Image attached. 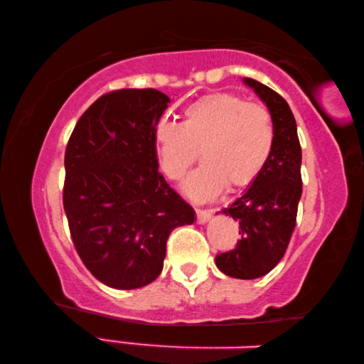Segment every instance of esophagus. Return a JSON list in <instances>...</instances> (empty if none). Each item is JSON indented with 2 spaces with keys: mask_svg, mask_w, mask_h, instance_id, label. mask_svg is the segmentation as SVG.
Instances as JSON below:
<instances>
[{
  "mask_svg": "<svg viewBox=\"0 0 364 364\" xmlns=\"http://www.w3.org/2000/svg\"><path fill=\"white\" fill-rule=\"evenodd\" d=\"M212 210H204V208H196V220L197 223H205V221L210 220Z\"/></svg>",
  "mask_w": 364,
  "mask_h": 364,
  "instance_id": "esophagus-1",
  "label": "esophagus"
}]
</instances>
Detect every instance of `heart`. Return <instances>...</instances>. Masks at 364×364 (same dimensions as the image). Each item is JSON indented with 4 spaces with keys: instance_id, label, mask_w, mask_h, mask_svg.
Returning a JSON list of instances; mask_svg holds the SVG:
<instances>
[{
    "instance_id": "heart-1",
    "label": "heart",
    "mask_w": 364,
    "mask_h": 364,
    "mask_svg": "<svg viewBox=\"0 0 364 364\" xmlns=\"http://www.w3.org/2000/svg\"><path fill=\"white\" fill-rule=\"evenodd\" d=\"M160 165L180 181L200 157L205 160L184 184L196 200L254 184L274 147L269 110L234 93H212L189 104L181 123H159L154 133Z\"/></svg>"
}]
</instances>
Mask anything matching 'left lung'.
<instances>
[{
    "label": "left lung",
    "mask_w": 364,
    "mask_h": 364,
    "mask_svg": "<svg viewBox=\"0 0 364 364\" xmlns=\"http://www.w3.org/2000/svg\"><path fill=\"white\" fill-rule=\"evenodd\" d=\"M267 104L274 123V147L258 180L223 208L239 223L234 249L215 262L231 278L255 279L269 273L284 257L291 241L301 196V147L297 123L284 97L254 78H245Z\"/></svg>",
    "instance_id": "obj_1"
}]
</instances>
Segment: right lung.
<instances>
[{"label":"right lung","mask_w":364,"mask_h":364,"mask_svg":"<svg viewBox=\"0 0 364 364\" xmlns=\"http://www.w3.org/2000/svg\"><path fill=\"white\" fill-rule=\"evenodd\" d=\"M168 96L115 90L80 117L65 147L64 210L90 273L114 289H138L164 268L170 232L194 210L159 171L154 139Z\"/></svg>","instance_id":"add662e5"}]
</instances>
